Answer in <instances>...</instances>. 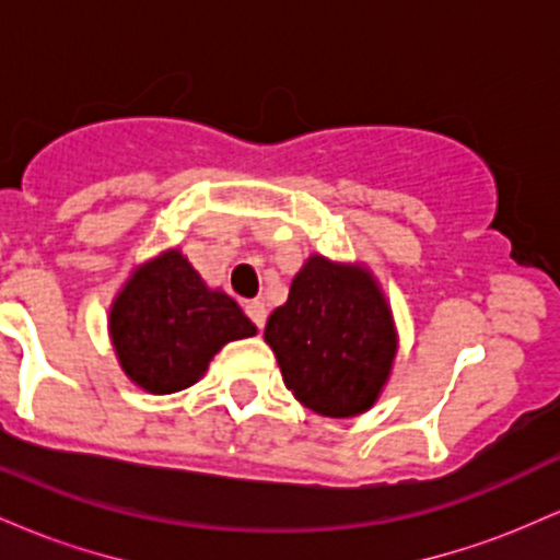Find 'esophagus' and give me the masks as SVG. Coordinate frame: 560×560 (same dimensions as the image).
I'll list each match as a JSON object with an SVG mask.
<instances>
[{"label":"esophagus","instance_id":"34e87169","mask_svg":"<svg viewBox=\"0 0 560 560\" xmlns=\"http://www.w3.org/2000/svg\"><path fill=\"white\" fill-rule=\"evenodd\" d=\"M247 316L253 318V324L258 326V329H262V326H266V318H268L266 302H260V300H249V302H247Z\"/></svg>","mask_w":560,"mask_h":560}]
</instances>
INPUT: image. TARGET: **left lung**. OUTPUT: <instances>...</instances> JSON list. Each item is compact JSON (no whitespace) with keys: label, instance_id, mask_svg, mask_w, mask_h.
I'll use <instances>...</instances> for the list:
<instances>
[{"label":"left lung","instance_id":"obj_1","mask_svg":"<svg viewBox=\"0 0 560 560\" xmlns=\"http://www.w3.org/2000/svg\"><path fill=\"white\" fill-rule=\"evenodd\" d=\"M262 337L287 389L329 419L374 408L397 355V326L376 276L324 255L305 260Z\"/></svg>","mask_w":560,"mask_h":560}]
</instances>
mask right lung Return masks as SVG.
Here are the masks:
<instances>
[{
  "mask_svg": "<svg viewBox=\"0 0 560 560\" xmlns=\"http://www.w3.org/2000/svg\"><path fill=\"white\" fill-rule=\"evenodd\" d=\"M107 331L124 374L150 395L191 387L223 345L258 334L236 300L205 284L178 247L133 268L115 294Z\"/></svg>",
  "mask_w": 560,
  "mask_h": 560,
  "instance_id": "add662e5",
  "label": "right lung"
}]
</instances>
